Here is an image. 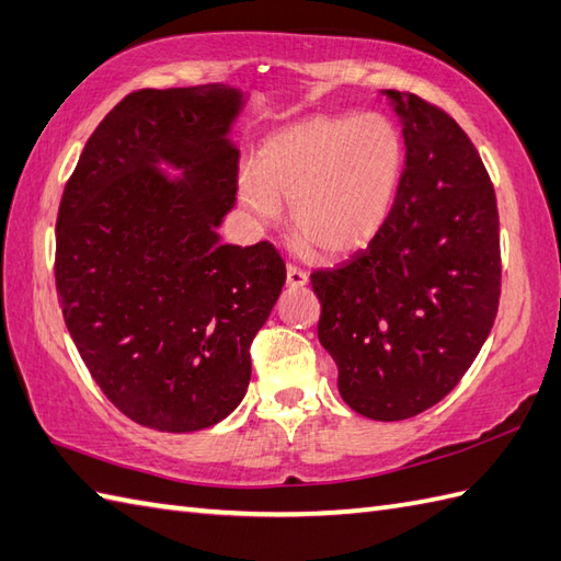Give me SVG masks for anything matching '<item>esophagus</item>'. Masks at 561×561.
<instances>
[{"instance_id": "1", "label": "esophagus", "mask_w": 561, "mask_h": 561, "mask_svg": "<svg viewBox=\"0 0 561 561\" xmlns=\"http://www.w3.org/2000/svg\"><path fill=\"white\" fill-rule=\"evenodd\" d=\"M307 280H309L307 271H302L300 266H295V264H288V285H290V288H302V285H307Z\"/></svg>"}]
</instances>
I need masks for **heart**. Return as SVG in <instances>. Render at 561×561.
Listing matches in <instances>:
<instances>
[{"label": "heart", "instance_id": "heart-1", "mask_svg": "<svg viewBox=\"0 0 561 561\" xmlns=\"http://www.w3.org/2000/svg\"><path fill=\"white\" fill-rule=\"evenodd\" d=\"M403 160V136L379 112L309 117L268 136L256 165L240 172V202L256 226H273L290 202L295 232L343 256L383 228Z\"/></svg>", "mask_w": 561, "mask_h": 561}]
</instances>
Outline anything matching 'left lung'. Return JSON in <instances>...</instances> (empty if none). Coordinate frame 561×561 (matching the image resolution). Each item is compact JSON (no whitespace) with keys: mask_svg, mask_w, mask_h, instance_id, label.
Returning a JSON list of instances; mask_svg holds the SVG:
<instances>
[{"mask_svg":"<svg viewBox=\"0 0 561 561\" xmlns=\"http://www.w3.org/2000/svg\"><path fill=\"white\" fill-rule=\"evenodd\" d=\"M403 122L405 168L377 238L314 271L319 343L355 413L393 422L439 403L488 341L500 307L494 186L456 119L415 93L383 91Z\"/></svg>","mask_w":561,"mask_h":561,"instance_id":"left-lung-1","label":"left lung"}]
</instances>
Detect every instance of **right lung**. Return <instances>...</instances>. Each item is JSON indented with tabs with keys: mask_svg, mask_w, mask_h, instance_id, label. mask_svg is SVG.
Masks as SVG:
<instances>
[{
	"mask_svg": "<svg viewBox=\"0 0 561 561\" xmlns=\"http://www.w3.org/2000/svg\"><path fill=\"white\" fill-rule=\"evenodd\" d=\"M242 101L222 83L129 93L61 194L55 283L73 345L112 405L158 432L206 430L240 405L285 283L271 242L216 232L238 194L228 131Z\"/></svg>",
	"mask_w": 561,
	"mask_h": 561,
	"instance_id": "1",
	"label": "right lung"
}]
</instances>
